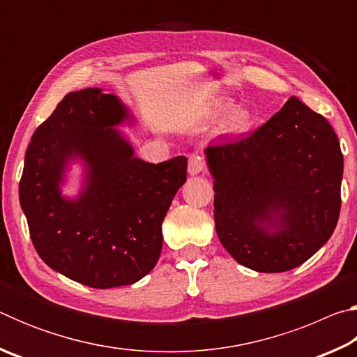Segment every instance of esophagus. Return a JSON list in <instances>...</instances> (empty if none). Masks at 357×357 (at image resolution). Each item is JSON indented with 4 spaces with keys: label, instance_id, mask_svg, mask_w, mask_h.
<instances>
[{
    "label": "esophagus",
    "instance_id": "esophagus-1",
    "mask_svg": "<svg viewBox=\"0 0 357 357\" xmlns=\"http://www.w3.org/2000/svg\"><path fill=\"white\" fill-rule=\"evenodd\" d=\"M204 170V159L198 153L189 154V173L198 174Z\"/></svg>",
    "mask_w": 357,
    "mask_h": 357
}]
</instances>
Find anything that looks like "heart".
Wrapping results in <instances>:
<instances>
[{"instance_id": "heart-1", "label": "heart", "mask_w": 357, "mask_h": 357, "mask_svg": "<svg viewBox=\"0 0 357 357\" xmlns=\"http://www.w3.org/2000/svg\"><path fill=\"white\" fill-rule=\"evenodd\" d=\"M228 105H220V112L227 110ZM253 124V116L247 108H234V110L227 114L225 121H223V130L229 132V134H243V132L249 130Z\"/></svg>"}]
</instances>
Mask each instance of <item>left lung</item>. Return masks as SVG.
Returning a JSON list of instances; mask_svg holds the SVG:
<instances>
[{
	"instance_id": "obj_1",
	"label": "left lung",
	"mask_w": 357,
	"mask_h": 357,
	"mask_svg": "<svg viewBox=\"0 0 357 357\" xmlns=\"http://www.w3.org/2000/svg\"><path fill=\"white\" fill-rule=\"evenodd\" d=\"M214 222L222 245L258 273L305 263L334 233L343 154L328 119L298 98L252 135L209 144Z\"/></svg>"
}]
</instances>
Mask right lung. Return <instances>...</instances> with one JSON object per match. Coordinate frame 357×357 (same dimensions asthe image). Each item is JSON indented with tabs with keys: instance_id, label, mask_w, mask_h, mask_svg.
Listing matches in <instances>:
<instances>
[{
	"instance_id": "right-lung-1",
	"label": "right lung",
	"mask_w": 357,
	"mask_h": 357,
	"mask_svg": "<svg viewBox=\"0 0 357 357\" xmlns=\"http://www.w3.org/2000/svg\"><path fill=\"white\" fill-rule=\"evenodd\" d=\"M128 118L116 96L86 88L64 96L31 137L19 197L29 236L52 269L91 288L130 285L153 271L162 222L185 183L187 159L148 164L113 126ZM72 155L87 162L77 201L59 192Z\"/></svg>"
}]
</instances>
